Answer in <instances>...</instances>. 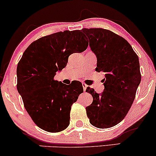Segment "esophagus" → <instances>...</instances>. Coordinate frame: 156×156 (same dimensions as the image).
Segmentation results:
<instances>
[{
    "instance_id": "obj_1",
    "label": "esophagus",
    "mask_w": 156,
    "mask_h": 156,
    "mask_svg": "<svg viewBox=\"0 0 156 156\" xmlns=\"http://www.w3.org/2000/svg\"><path fill=\"white\" fill-rule=\"evenodd\" d=\"M82 87H83L84 91H86V89H87V84H85L84 83H82Z\"/></svg>"
}]
</instances>
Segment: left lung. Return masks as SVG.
Returning <instances> with one entry per match:
<instances>
[{
    "label": "left lung",
    "mask_w": 156,
    "mask_h": 156,
    "mask_svg": "<svg viewBox=\"0 0 156 156\" xmlns=\"http://www.w3.org/2000/svg\"><path fill=\"white\" fill-rule=\"evenodd\" d=\"M91 51L97 57L95 71L105 74L104 90L97 93L93 88V101L86 108L93 126L110 128L120 123L132 106L141 82L139 58L130 44L114 32L101 28L83 29Z\"/></svg>",
    "instance_id": "8db88e82"
}]
</instances>
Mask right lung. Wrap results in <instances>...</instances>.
I'll return each mask as SVG.
<instances>
[{
    "label": "right lung",
    "mask_w": 156,
    "mask_h": 156,
    "mask_svg": "<svg viewBox=\"0 0 156 156\" xmlns=\"http://www.w3.org/2000/svg\"><path fill=\"white\" fill-rule=\"evenodd\" d=\"M88 40L80 30L59 32L31 43L17 65V90L24 108L40 129L58 132L68 127L73 103L83 93L82 84L66 85L53 80L66 67L69 56L87 49Z\"/></svg>",
    "instance_id": "obj_1"
}]
</instances>
